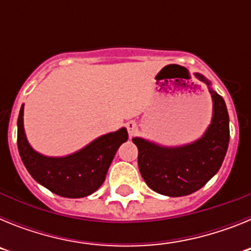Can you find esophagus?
Segmentation results:
<instances>
[{"label": "esophagus", "instance_id": "obj_1", "mask_svg": "<svg viewBox=\"0 0 251 251\" xmlns=\"http://www.w3.org/2000/svg\"><path fill=\"white\" fill-rule=\"evenodd\" d=\"M126 127H127V130H128V134H129V137H133L134 134L137 133V129H138V127H137V123L134 121H129L127 124H126Z\"/></svg>", "mask_w": 251, "mask_h": 251}]
</instances>
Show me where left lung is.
<instances>
[{
    "label": "left lung",
    "mask_w": 251,
    "mask_h": 251,
    "mask_svg": "<svg viewBox=\"0 0 251 251\" xmlns=\"http://www.w3.org/2000/svg\"><path fill=\"white\" fill-rule=\"evenodd\" d=\"M195 76L208 86L212 98L211 124L203 136L177 147H163L139 137L132 139L138 148V167L145 182L165 196H186L203 187L220 170L229 146L225 100L203 75L196 73Z\"/></svg>",
    "instance_id": "1"
}]
</instances>
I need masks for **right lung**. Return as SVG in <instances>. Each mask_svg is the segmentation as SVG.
Returning <instances> with one entry per match:
<instances>
[{
	"instance_id": "add662e5",
	"label": "right lung",
	"mask_w": 251,
	"mask_h": 251,
	"mask_svg": "<svg viewBox=\"0 0 251 251\" xmlns=\"http://www.w3.org/2000/svg\"><path fill=\"white\" fill-rule=\"evenodd\" d=\"M128 132L121 128L108 133L65 157H48L31 147L24 129V104L17 119V147L28 174L51 192L69 199L92 195L101 186L106 172Z\"/></svg>"
}]
</instances>
